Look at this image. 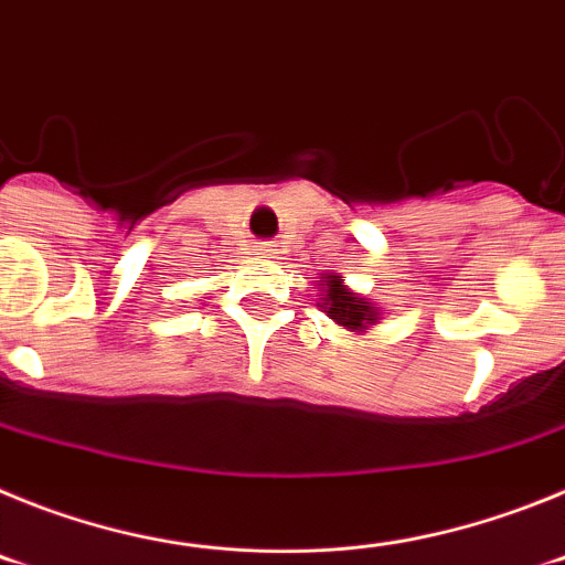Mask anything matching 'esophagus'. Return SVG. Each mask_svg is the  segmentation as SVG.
<instances>
[{"mask_svg": "<svg viewBox=\"0 0 565 565\" xmlns=\"http://www.w3.org/2000/svg\"><path fill=\"white\" fill-rule=\"evenodd\" d=\"M254 252H257L259 257H274V254H277V248H274L271 243H259V246L254 248Z\"/></svg>", "mask_w": 565, "mask_h": 565, "instance_id": "esophagus-1", "label": "esophagus"}]
</instances>
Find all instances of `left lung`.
Wrapping results in <instances>:
<instances>
[{
  "instance_id": "8db88e82",
  "label": "left lung",
  "mask_w": 565,
  "mask_h": 565,
  "mask_svg": "<svg viewBox=\"0 0 565 565\" xmlns=\"http://www.w3.org/2000/svg\"><path fill=\"white\" fill-rule=\"evenodd\" d=\"M317 286V308H322V311H326L339 328H344V331L367 333L371 326H376L379 319H382V311H379L376 302H367L362 294L351 291V288L344 286L339 274H319Z\"/></svg>"
}]
</instances>
